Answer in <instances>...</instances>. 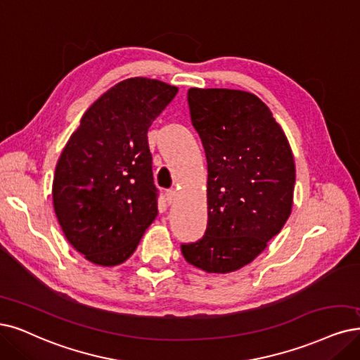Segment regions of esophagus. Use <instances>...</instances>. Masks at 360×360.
Masks as SVG:
<instances>
[{
    "label": "esophagus",
    "instance_id": "esophagus-1",
    "mask_svg": "<svg viewBox=\"0 0 360 360\" xmlns=\"http://www.w3.org/2000/svg\"><path fill=\"white\" fill-rule=\"evenodd\" d=\"M175 198H176V191H175V190L166 191V202H167L169 205H172L173 202H175Z\"/></svg>",
    "mask_w": 360,
    "mask_h": 360
}]
</instances>
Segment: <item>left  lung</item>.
<instances>
[{
  "label": "left lung",
  "mask_w": 360,
  "mask_h": 360,
  "mask_svg": "<svg viewBox=\"0 0 360 360\" xmlns=\"http://www.w3.org/2000/svg\"><path fill=\"white\" fill-rule=\"evenodd\" d=\"M191 123L207 162V227L182 243L187 262L231 273L281 233L294 200L295 163L269 106L243 90H188Z\"/></svg>",
  "instance_id": "1"
}]
</instances>
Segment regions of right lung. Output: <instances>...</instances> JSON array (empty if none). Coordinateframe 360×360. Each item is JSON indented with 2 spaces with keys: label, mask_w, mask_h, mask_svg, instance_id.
Returning a JSON list of instances; mask_svg holds the SVG:
<instances>
[{
  "label": "right lung",
  "mask_w": 360,
  "mask_h": 360,
  "mask_svg": "<svg viewBox=\"0 0 360 360\" xmlns=\"http://www.w3.org/2000/svg\"><path fill=\"white\" fill-rule=\"evenodd\" d=\"M178 87L135 77L84 112L59 157L53 206L65 237L90 262H124L157 217L150 126Z\"/></svg>",
  "instance_id": "obj_1"
}]
</instances>
